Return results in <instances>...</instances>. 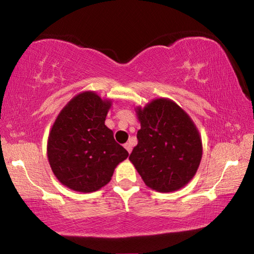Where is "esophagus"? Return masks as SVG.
Instances as JSON below:
<instances>
[{"label": "esophagus", "mask_w": 254, "mask_h": 254, "mask_svg": "<svg viewBox=\"0 0 254 254\" xmlns=\"http://www.w3.org/2000/svg\"><path fill=\"white\" fill-rule=\"evenodd\" d=\"M124 148L127 150L128 153H131V151H132V144H131V142H127L126 144H124Z\"/></svg>", "instance_id": "obj_1"}]
</instances>
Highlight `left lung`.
Here are the masks:
<instances>
[{"mask_svg": "<svg viewBox=\"0 0 254 254\" xmlns=\"http://www.w3.org/2000/svg\"><path fill=\"white\" fill-rule=\"evenodd\" d=\"M141 128L130 160L148 187L168 192L184 187L198 169L201 140L190 118L176 104L158 98L137 109Z\"/></svg>", "mask_w": 254, "mask_h": 254, "instance_id": "left-lung-1", "label": "left lung"}]
</instances>
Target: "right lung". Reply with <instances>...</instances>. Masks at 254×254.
Wrapping results in <instances>:
<instances>
[{
	"mask_svg": "<svg viewBox=\"0 0 254 254\" xmlns=\"http://www.w3.org/2000/svg\"><path fill=\"white\" fill-rule=\"evenodd\" d=\"M111 106L93 92L72 98L60 112L48 140V159L56 177L76 191L92 192L110 182L128 152L105 126Z\"/></svg>",
	"mask_w": 254,
	"mask_h": 254,
	"instance_id": "obj_1",
	"label": "right lung"
}]
</instances>
